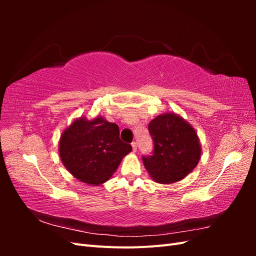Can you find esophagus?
Wrapping results in <instances>:
<instances>
[{"mask_svg": "<svg viewBox=\"0 0 256 256\" xmlns=\"http://www.w3.org/2000/svg\"><path fill=\"white\" fill-rule=\"evenodd\" d=\"M131 146H132V150H134V152H136V142H132V143H131Z\"/></svg>", "mask_w": 256, "mask_h": 256, "instance_id": "34e87169", "label": "esophagus"}]
</instances>
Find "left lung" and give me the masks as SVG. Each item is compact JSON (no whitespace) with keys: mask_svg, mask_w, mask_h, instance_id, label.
<instances>
[{"mask_svg":"<svg viewBox=\"0 0 256 256\" xmlns=\"http://www.w3.org/2000/svg\"><path fill=\"white\" fill-rule=\"evenodd\" d=\"M154 154L143 157L150 176L158 184L177 182L196 168L202 154V146L196 129L174 112L160 114L150 120Z\"/></svg>","mask_w":256,"mask_h":256,"instance_id":"left-lung-1","label":"left lung"}]
</instances>
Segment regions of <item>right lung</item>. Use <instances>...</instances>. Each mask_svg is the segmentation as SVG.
I'll return each mask as SVG.
<instances>
[{"instance_id": "add662e5", "label": "right lung", "mask_w": 256, "mask_h": 256, "mask_svg": "<svg viewBox=\"0 0 256 256\" xmlns=\"http://www.w3.org/2000/svg\"><path fill=\"white\" fill-rule=\"evenodd\" d=\"M132 147L120 141V128L102 116L76 118L60 134L58 154L67 171L81 182L99 186L113 176Z\"/></svg>"}]
</instances>
